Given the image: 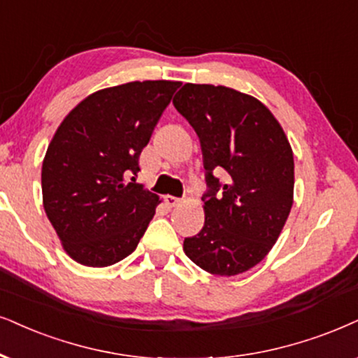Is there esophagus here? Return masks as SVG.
Returning <instances> with one entry per match:
<instances>
[{
	"label": "esophagus",
	"mask_w": 358,
	"mask_h": 358,
	"mask_svg": "<svg viewBox=\"0 0 358 358\" xmlns=\"http://www.w3.org/2000/svg\"><path fill=\"white\" fill-rule=\"evenodd\" d=\"M165 203H166V206L175 208V206H178L180 203H182V198H176V196H171V194H166Z\"/></svg>",
	"instance_id": "obj_1"
}]
</instances>
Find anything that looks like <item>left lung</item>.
Segmentation results:
<instances>
[{
    "label": "left lung",
    "instance_id": "1",
    "mask_svg": "<svg viewBox=\"0 0 358 358\" xmlns=\"http://www.w3.org/2000/svg\"><path fill=\"white\" fill-rule=\"evenodd\" d=\"M173 106L200 138L208 185L205 224L185 238V255L206 273H246L271 251L291 213V143L264 103L224 85L185 84ZM220 168L230 175L226 184L212 175Z\"/></svg>",
    "mask_w": 358,
    "mask_h": 358
}]
</instances>
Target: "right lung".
Masks as SVG:
<instances>
[{"instance_id":"right-lung-1","label":"right lung","mask_w":358,"mask_h":358,"mask_svg":"<svg viewBox=\"0 0 358 358\" xmlns=\"http://www.w3.org/2000/svg\"><path fill=\"white\" fill-rule=\"evenodd\" d=\"M182 83L143 80L79 102L57 127L41 171L43 205L72 259L106 268L132 255L158 194L135 183L138 157Z\"/></svg>"}]
</instances>
